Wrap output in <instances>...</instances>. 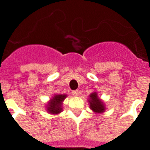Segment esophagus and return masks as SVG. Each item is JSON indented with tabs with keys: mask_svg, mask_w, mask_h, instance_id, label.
Returning a JSON list of instances; mask_svg holds the SVG:
<instances>
[{
	"mask_svg": "<svg viewBox=\"0 0 150 150\" xmlns=\"http://www.w3.org/2000/svg\"><path fill=\"white\" fill-rule=\"evenodd\" d=\"M79 92L78 91V90H74V91H72V93H72V95L74 96H79Z\"/></svg>",
	"mask_w": 150,
	"mask_h": 150,
	"instance_id": "esophagus-1",
	"label": "esophagus"
}]
</instances>
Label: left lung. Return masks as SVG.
I'll list each match as a JSON object with an SVG mask.
<instances>
[{
    "mask_svg": "<svg viewBox=\"0 0 150 150\" xmlns=\"http://www.w3.org/2000/svg\"><path fill=\"white\" fill-rule=\"evenodd\" d=\"M89 107L95 113L100 114L105 110V106L103 103L97 96V93H93L89 95Z\"/></svg>",
    "mask_w": 150,
    "mask_h": 150,
    "instance_id": "1",
    "label": "left lung"
}]
</instances>
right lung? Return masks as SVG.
<instances>
[{
    "mask_svg": "<svg viewBox=\"0 0 150 150\" xmlns=\"http://www.w3.org/2000/svg\"><path fill=\"white\" fill-rule=\"evenodd\" d=\"M67 97V95L58 94L54 95V97L50 99V102H48L47 110L48 113L53 114H57L62 111V102Z\"/></svg>",
    "mask_w": 150,
    "mask_h": 150,
    "instance_id": "1",
    "label": "right lung"
}]
</instances>
